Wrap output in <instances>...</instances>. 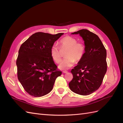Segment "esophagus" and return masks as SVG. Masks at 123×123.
Here are the masks:
<instances>
[{
	"instance_id": "esophagus-1",
	"label": "esophagus",
	"mask_w": 123,
	"mask_h": 123,
	"mask_svg": "<svg viewBox=\"0 0 123 123\" xmlns=\"http://www.w3.org/2000/svg\"><path fill=\"white\" fill-rule=\"evenodd\" d=\"M67 72H68L67 71H62L63 73H67Z\"/></svg>"
}]
</instances>
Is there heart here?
Listing matches in <instances>:
<instances>
[{"label":"heart","instance_id":"heart-1","mask_svg":"<svg viewBox=\"0 0 123 123\" xmlns=\"http://www.w3.org/2000/svg\"><path fill=\"white\" fill-rule=\"evenodd\" d=\"M59 48L61 51L66 50L65 53L66 57L62 61L59 68L62 70L67 69L76 62H80L85 53V46L84 43L77 42V40L73 37L66 36L59 41ZM59 48L53 45L51 48L50 54L52 58L57 64L62 61V54Z\"/></svg>","mask_w":123,"mask_h":123}]
</instances>
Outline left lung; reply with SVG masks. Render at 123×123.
<instances>
[{"label":"left lung","instance_id":"8db88e82","mask_svg":"<svg viewBox=\"0 0 123 123\" xmlns=\"http://www.w3.org/2000/svg\"><path fill=\"white\" fill-rule=\"evenodd\" d=\"M72 34L82 37L86 50L82 59L71 71L73 79L69 86L75 93L89 95L99 88L106 73V50L98 36L88 30H80Z\"/></svg>","mask_w":123,"mask_h":123}]
</instances>
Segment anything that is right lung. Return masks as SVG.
<instances>
[{"label":"right lung","mask_w":123,"mask_h":123,"mask_svg":"<svg viewBox=\"0 0 123 123\" xmlns=\"http://www.w3.org/2000/svg\"><path fill=\"white\" fill-rule=\"evenodd\" d=\"M63 34L37 32L21 45L16 60L17 77L30 95L40 97L49 93L56 78L61 75L62 72L51 57L50 50Z\"/></svg>","instance_id":"obj_1"}]
</instances>
